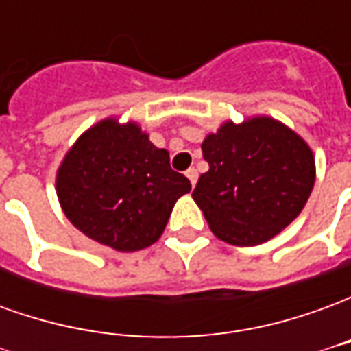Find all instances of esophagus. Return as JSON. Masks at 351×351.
<instances>
[{
    "mask_svg": "<svg viewBox=\"0 0 351 351\" xmlns=\"http://www.w3.org/2000/svg\"><path fill=\"white\" fill-rule=\"evenodd\" d=\"M186 176H188V180L191 182V186H195V182H197V171H195V169H188V171H186Z\"/></svg>",
    "mask_w": 351,
    "mask_h": 351,
    "instance_id": "esophagus-1",
    "label": "esophagus"
}]
</instances>
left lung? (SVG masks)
<instances>
[{
    "label": "left lung",
    "mask_w": 351,
    "mask_h": 351,
    "mask_svg": "<svg viewBox=\"0 0 351 351\" xmlns=\"http://www.w3.org/2000/svg\"><path fill=\"white\" fill-rule=\"evenodd\" d=\"M208 171L191 193L220 241L256 246L301 214L316 182L306 141L271 116L228 120L203 141Z\"/></svg>",
    "instance_id": "obj_1"
}]
</instances>
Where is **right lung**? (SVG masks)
<instances>
[{
	"label": "right lung",
	"mask_w": 351,
	"mask_h": 351,
	"mask_svg": "<svg viewBox=\"0 0 351 351\" xmlns=\"http://www.w3.org/2000/svg\"><path fill=\"white\" fill-rule=\"evenodd\" d=\"M191 190L171 169L169 152L137 122L108 116L67 150L56 173L62 210L80 233L118 252L148 248L163 233L173 206Z\"/></svg>",
	"instance_id": "right-lung-1"
}]
</instances>
